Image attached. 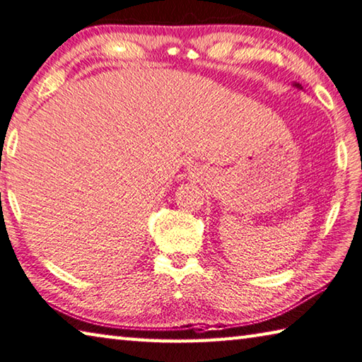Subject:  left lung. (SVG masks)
<instances>
[{
	"label": "left lung",
	"instance_id": "1",
	"mask_svg": "<svg viewBox=\"0 0 362 362\" xmlns=\"http://www.w3.org/2000/svg\"><path fill=\"white\" fill-rule=\"evenodd\" d=\"M294 86H296V87H299V88H302V86H300V84H294Z\"/></svg>",
	"mask_w": 362,
	"mask_h": 362
}]
</instances>
